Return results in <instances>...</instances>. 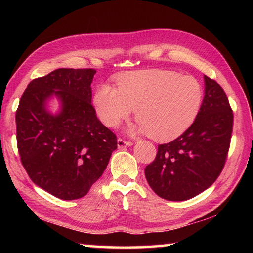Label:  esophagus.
Segmentation results:
<instances>
[{
  "mask_svg": "<svg viewBox=\"0 0 253 253\" xmlns=\"http://www.w3.org/2000/svg\"><path fill=\"white\" fill-rule=\"evenodd\" d=\"M132 146V142L131 141H127V140H124L122 138H118L117 139V147L120 149H123L125 147H130Z\"/></svg>",
  "mask_w": 253,
  "mask_h": 253,
  "instance_id": "34e87169",
  "label": "esophagus"
}]
</instances>
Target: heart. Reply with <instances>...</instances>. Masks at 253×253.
Segmentation results:
<instances>
[{
	"label": "heart",
	"instance_id": "1",
	"mask_svg": "<svg viewBox=\"0 0 253 253\" xmlns=\"http://www.w3.org/2000/svg\"><path fill=\"white\" fill-rule=\"evenodd\" d=\"M116 84L117 89L102 84L95 90L93 105L100 121L116 127L135 110L139 130L157 140L173 139L188 129L203 100L196 78L166 69L122 74Z\"/></svg>",
	"mask_w": 253,
	"mask_h": 253
}]
</instances>
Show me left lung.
I'll use <instances>...</instances> for the list:
<instances>
[{
  "mask_svg": "<svg viewBox=\"0 0 253 253\" xmlns=\"http://www.w3.org/2000/svg\"><path fill=\"white\" fill-rule=\"evenodd\" d=\"M206 93L191 126L174 141L159 144L144 169L148 184L161 198L184 201L211 186L222 173L232 139L234 114L226 93L204 76Z\"/></svg>",
  "mask_w": 253,
  "mask_h": 253,
  "instance_id": "1",
  "label": "left lung"
}]
</instances>
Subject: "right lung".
Wrapping results in <instances>:
<instances>
[{
  "label": "right lung",
  "instance_id": "1",
  "mask_svg": "<svg viewBox=\"0 0 253 253\" xmlns=\"http://www.w3.org/2000/svg\"><path fill=\"white\" fill-rule=\"evenodd\" d=\"M93 68H58L35 78L16 111V138L21 164L30 179L63 200L88 193L117 148L115 133L91 104ZM56 95L62 110L52 116L45 102Z\"/></svg>",
  "mask_w": 253,
  "mask_h": 253
}]
</instances>
